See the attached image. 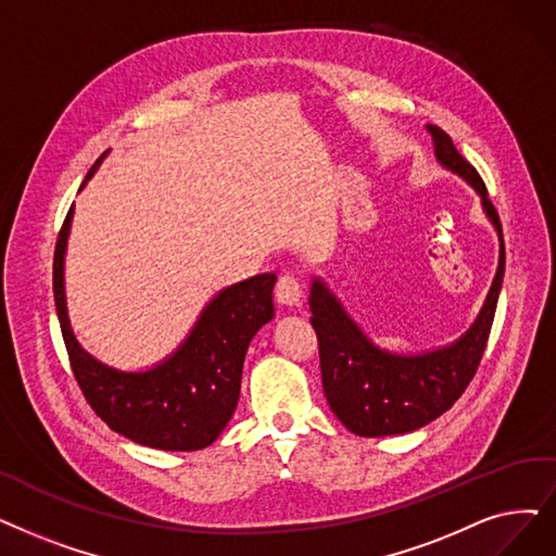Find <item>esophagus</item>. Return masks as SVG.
I'll return each instance as SVG.
<instances>
[{
  "label": "esophagus",
  "instance_id": "1",
  "mask_svg": "<svg viewBox=\"0 0 556 556\" xmlns=\"http://www.w3.org/2000/svg\"><path fill=\"white\" fill-rule=\"evenodd\" d=\"M275 298L283 306H298L302 300V283L295 275H283L279 277L275 286Z\"/></svg>",
  "mask_w": 556,
  "mask_h": 556
}]
</instances>
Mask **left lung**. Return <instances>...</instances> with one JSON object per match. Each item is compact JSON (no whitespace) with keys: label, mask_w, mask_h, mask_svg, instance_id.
Returning a JSON list of instances; mask_svg holds the SVG:
<instances>
[{"label":"left lung","mask_w":556,"mask_h":556,"mask_svg":"<svg viewBox=\"0 0 556 556\" xmlns=\"http://www.w3.org/2000/svg\"><path fill=\"white\" fill-rule=\"evenodd\" d=\"M427 131L437 161L481 198V208L500 240L497 273L470 329L454 343L420 354H397L375 345L329 286L320 277L311 279V325L318 333L325 397L333 416L356 437H397L443 416L475 377L495 318L504 277V238L497 211L484 181L458 154L452 138L437 125H427Z\"/></svg>","instance_id":"left-lung-1"}]
</instances>
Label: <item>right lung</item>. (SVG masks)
I'll return each instance as SVG.
<instances>
[{
  "label": "right lung",
  "instance_id": "add662e5",
  "mask_svg": "<svg viewBox=\"0 0 556 556\" xmlns=\"http://www.w3.org/2000/svg\"><path fill=\"white\" fill-rule=\"evenodd\" d=\"M102 159L90 167L81 188L98 173ZM72 215L75 206L67 211L56 240L54 302L72 372L92 412L144 447L192 452L211 445L236 412L252 338L275 316L277 275L263 273L223 288L170 356L148 370H117L79 345L67 318L65 250Z\"/></svg>",
  "mask_w": 556,
  "mask_h": 556
}]
</instances>
